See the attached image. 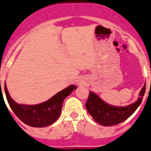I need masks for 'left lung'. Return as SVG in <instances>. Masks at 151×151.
Masks as SVG:
<instances>
[{
    "label": "left lung",
    "mask_w": 151,
    "mask_h": 151,
    "mask_svg": "<svg viewBox=\"0 0 151 151\" xmlns=\"http://www.w3.org/2000/svg\"><path fill=\"white\" fill-rule=\"evenodd\" d=\"M145 88L146 84L141 90L138 100L127 106H114L107 104L96 93L91 91L85 106L93 120L98 124L104 127L117 125L130 117L140 106L145 95Z\"/></svg>",
    "instance_id": "left-lung-1"
}]
</instances>
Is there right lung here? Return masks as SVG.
Masks as SVG:
<instances>
[{"instance_id":"add662e5","label":"right lung","mask_w":151,"mask_h":151,"mask_svg":"<svg viewBox=\"0 0 151 151\" xmlns=\"http://www.w3.org/2000/svg\"><path fill=\"white\" fill-rule=\"evenodd\" d=\"M76 88V85H70L44 103L30 106L16 103L9 96L6 85H4L6 99L12 111L22 122L33 127H48L55 123L61 112L64 99Z\"/></svg>"}]
</instances>
